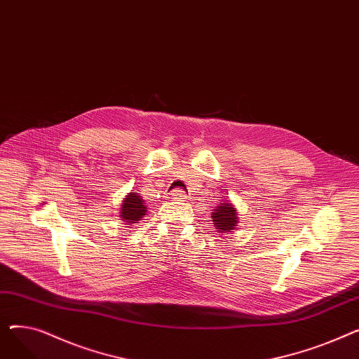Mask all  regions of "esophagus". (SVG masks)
<instances>
[{
	"mask_svg": "<svg viewBox=\"0 0 359 359\" xmlns=\"http://www.w3.org/2000/svg\"><path fill=\"white\" fill-rule=\"evenodd\" d=\"M172 199L173 201H186L187 195L182 189H176V191L172 192Z\"/></svg>",
	"mask_w": 359,
	"mask_h": 359,
	"instance_id": "34e87169",
	"label": "esophagus"
}]
</instances>
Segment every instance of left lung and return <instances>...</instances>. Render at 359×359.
Segmentation results:
<instances>
[{
	"label": "left lung",
	"instance_id": "1",
	"mask_svg": "<svg viewBox=\"0 0 359 359\" xmlns=\"http://www.w3.org/2000/svg\"><path fill=\"white\" fill-rule=\"evenodd\" d=\"M212 221L217 227V231L231 233L238 222V217L236 208L230 203V201H222L212 212Z\"/></svg>",
	"mask_w": 359,
	"mask_h": 359
}]
</instances>
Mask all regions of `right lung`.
<instances>
[{"label": "right lung", "mask_w": 359, "mask_h": 359, "mask_svg": "<svg viewBox=\"0 0 359 359\" xmlns=\"http://www.w3.org/2000/svg\"><path fill=\"white\" fill-rule=\"evenodd\" d=\"M145 212H147V206L144 203V199L137 192H130L122 201L119 217L128 224H134L140 221L145 215Z\"/></svg>", "instance_id": "right-lung-1"}]
</instances>
